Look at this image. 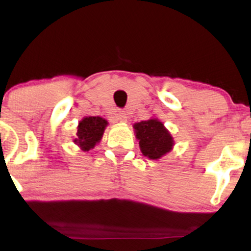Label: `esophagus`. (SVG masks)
<instances>
[{"mask_svg":"<svg viewBox=\"0 0 251 251\" xmlns=\"http://www.w3.org/2000/svg\"><path fill=\"white\" fill-rule=\"evenodd\" d=\"M117 120L119 123H127L128 122V116L125 113V112H119L117 114Z\"/></svg>","mask_w":251,"mask_h":251,"instance_id":"esophagus-1","label":"esophagus"}]
</instances>
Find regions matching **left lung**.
<instances>
[{
	"mask_svg": "<svg viewBox=\"0 0 251 251\" xmlns=\"http://www.w3.org/2000/svg\"><path fill=\"white\" fill-rule=\"evenodd\" d=\"M133 128L135 138L139 140L140 151L150 159H160L174 149V137L157 118L135 123Z\"/></svg>",
	"mask_w": 251,
	"mask_h": 251,
	"instance_id": "left-lung-1",
	"label": "left lung"
}]
</instances>
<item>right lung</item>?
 <instances>
[{"label": "right lung", "instance_id": "1", "mask_svg": "<svg viewBox=\"0 0 251 251\" xmlns=\"http://www.w3.org/2000/svg\"><path fill=\"white\" fill-rule=\"evenodd\" d=\"M107 125V120L101 117H85L77 125L76 137L73 139L74 144L85 152L94 149L101 140Z\"/></svg>", "mask_w": 251, "mask_h": 251}]
</instances>
